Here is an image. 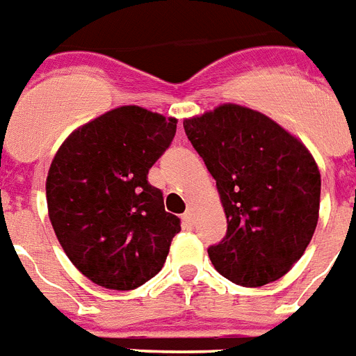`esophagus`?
<instances>
[{
	"label": "esophagus",
	"instance_id": "esophagus-1",
	"mask_svg": "<svg viewBox=\"0 0 356 356\" xmlns=\"http://www.w3.org/2000/svg\"><path fill=\"white\" fill-rule=\"evenodd\" d=\"M184 224L187 225V227H193V225H195V213H193V209H187L184 213Z\"/></svg>",
	"mask_w": 356,
	"mask_h": 356
}]
</instances>
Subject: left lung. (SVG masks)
<instances>
[{
	"mask_svg": "<svg viewBox=\"0 0 356 356\" xmlns=\"http://www.w3.org/2000/svg\"><path fill=\"white\" fill-rule=\"evenodd\" d=\"M216 180L227 234L207 249L214 269L243 287L282 278L309 245L320 171L307 147L266 114L224 104L184 122Z\"/></svg>",
	"mask_w": 356,
	"mask_h": 356,
	"instance_id": "left-lung-1",
	"label": "left lung"
}]
</instances>
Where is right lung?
<instances>
[{
    "label": "right lung",
    "instance_id": "right-lung-1",
    "mask_svg": "<svg viewBox=\"0 0 356 356\" xmlns=\"http://www.w3.org/2000/svg\"><path fill=\"white\" fill-rule=\"evenodd\" d=\"M176 123L123 105L70 132L56 152L45 184L49 218L70 262L98 286L136 289L165 264L180 218L167 213L147 175Z\"/></svg>",
    "mask_w": 356,
    "mask_h": 356
}]
</instances>
